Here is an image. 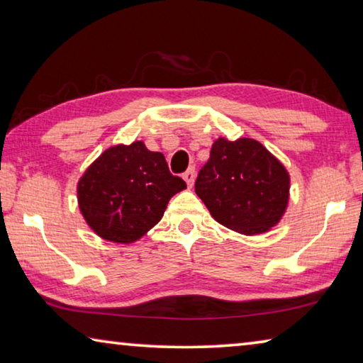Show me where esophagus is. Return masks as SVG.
<instances>
[{"instance_id": "esophagus-1", "label": "esophagus", "mask_w": 363, "mask_h": 363, "mask_svg": "<svg viewBox=\"0 0 363 363\" xmlns=\"http://www.w3.org/2000/svg\"><path fill=\"white\" fill-rule=\"evenodd\" d=\"M182 177H184V181L187 182V186L192 187V186H194V181H195V168L190 167V168L186 171V173L182 174Z\"/></svg>"}]
</instances>
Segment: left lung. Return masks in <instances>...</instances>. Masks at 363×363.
Segmentation results:
<instances>
[{
	"mask_svg": "<svg viewBox=\"0 0 363 363\" xmlns=\"http://www.w3.org/2000/svg\"><path fill=\"white\" fill-rule=\"evenodd\" d=\"M288 190L290 176L284 164L248 138H219L195 181V192L211 216L245 235L266 232L279 223Z\"/></svg>",
	"mask_w": 363,
	"mask_h": 363,
	"instance_id": "8db88e82",
	"label": "left lung"
}]
</instances>
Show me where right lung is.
<instances>
[{
	"label": "right lung",
	"instance_id": "add662e5",
	"mask_svg": "<svg viewBox=\"0 0 363 363\" xmlns=\"http://www.w3.org/2000/svg\"><path fill=\"white\" fill-rule=\"evenodd\" d=\"M186 187L169 173L163 153L133 143L107 149L86 169L78 182V203L97 235L131 243L162 219L171 196Z\"/></svg>",
	"mask_w": 363,
	"mask_h": 363
}]
</instances>
